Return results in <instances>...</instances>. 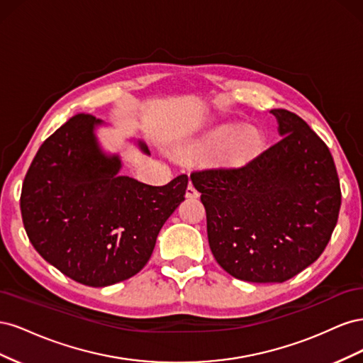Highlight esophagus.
I'll return each instance as SVG.
<instances>
[{
	"label": "esophagus",
	"mask_w": 363,
	"mask_h": 363,
	"mask_svg": "<svg viewBox=\"0 0 363 363\" xmlns=\"http://www.w3.org/2000/svg\"><path fill=\"white\" fill-rule=\"evenodd\" d=\"M186 196H188V199H199L200 196V192L195 189V186L192 184V183H189L188 184V188H186Z\"/></svg>",
	"instance_id": "obj_1"
}]
</instances>
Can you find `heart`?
I'll return each mask as SVG.
<instances>
[{"label":"heart","mask_w":363,"mask_h":363,"mask_svg":"<svg viewBox=\"0 0 363 363\" xmlns=\"http://www.w3.org/2000/svg\"><path fill=\"white\" fill-rule=\"evenodd\" d=\"M259 144L260 138L255 130H242L239 125H223L200 140L194 152L204 157H213L221 152L223 159L240 163L255 155Z\"/></svg>","instance_id":"1"}]
</instances>
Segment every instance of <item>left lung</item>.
Segmentation results:
<instances>
[{
    "instance_id": "left-lung-1",
    "label": "left lung",
    "mask_w": 363,
    "mask_h": 363,
    "mask_svg": "<svg viewBox=\"0 0 363 363\" xmlns=\"http://www.w3.org/2000/svg\"><path fill=\"white\" fill-rule=\"evenodd\" d=\"M281 139L242 167L191 172L208 247L235 279L283 283L321 256L340 208L332 152L298 115L272 108Z\"/></svg>"
}]
</instances>
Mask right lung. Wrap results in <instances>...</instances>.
<instances>
[{"label": "right lung", "instance_id": "1", "mask_svg": "<svg viewBox=\"0 0 363 363\" xmlns=\"http://www.w3.org/2000/svg\"><path fill=\"white\" fill-rule=\"evenodd\" d=\"M100 123L77 113L54 131L38 150L21 192L31 245L65 276L92 288L127 280L145 267L188 188L186 174L164 186L119 175L121 160L98 148L94 127Z\"/></svg>", "mask_w": 363, "mask_h": 363}]
</instances>
